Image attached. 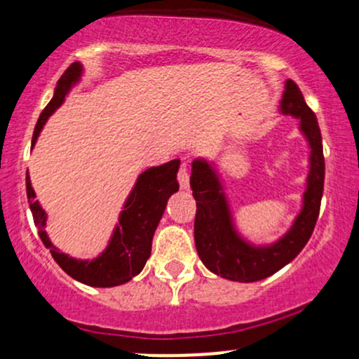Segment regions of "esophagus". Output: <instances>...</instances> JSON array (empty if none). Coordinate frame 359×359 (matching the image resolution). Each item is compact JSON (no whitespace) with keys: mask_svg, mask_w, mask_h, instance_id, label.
Wrapping results in <instances>:
<instances>
[{"mask_svg":"<svg viewBox=\"0 0 359 359\" xmlns=\"http://www.w3.org/2000/svg\"><path fill=\"white\" fill-rule=\"evenodd\" d=\"M177 179H179V184L182 189H189V168L185 163H182L179 168V174H177Z\"/></svg>","mask_w":359,"mask_h":359,"instance_id":"1","label":"esophagus"}]
</instances>
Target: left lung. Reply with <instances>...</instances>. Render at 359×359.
I'll return each instance as SVG.
<instances>
[{"instance_id": "obj_1", "label": "left lung", "mask_w": 359, "mask_h": 359, "mask_svg": "<svg viewBox=\"0 0 359 359\" xmlns=\"http://www.w3.org/2000/svg\"><path fill=\"white\" fill-rule=\"evenodd\" d=\"M282 111L300 118V128L311 145V172L302 211L290 231L275 245L255 248L243 241L231 224V216L216 172L204 160H196L192 163L191 187L197 204L194 219L196 248L204 265L222 278L257 282L270 277L297 257L316 228L324 191V151L319 123L294 81H287L285 84Z\"/></svg>"}]
</instances>
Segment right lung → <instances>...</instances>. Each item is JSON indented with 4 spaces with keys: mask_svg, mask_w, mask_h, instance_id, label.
Here are the masks:
<instances>
[{
    "mask_svg": "<svg viewBox=\"0 0 359 359\" xmlns=\"http://www.w3.org/2000/svg\"><path fill=\"white\" fill-rule=\"evenodd\" d=\"M81 64L74 62L67 67V71L62 74L57 82L55 94L45 106L40 114L34 130L32 145L36 142L40 130L47 121V118L55 111L64 101L65 94L72 82H76L81 76ZM179 160H170L160 167H151L138 177V182L128 197L125 209L119 216V224L114 229L109 246L104 253L90 262L74 259L67 255L60 253L48 240L45 233V212L39 203H35V192L30 184V177L27 172V197L30 203L34 222L39 231L40 240L43 241L45 248L50 250L53 259L59 263V266L72 278L79 280L90 287H116L121 283L130 282L135 275L145 266L151 251V240L154 233L158 226L162 214L165 211L168 197L179 191L177 182V172H179Z\"/></svg>",
    "mask_w": 359,
    "mask_h": 359,
    "instance_id": "right-lung-1",
    "label": "right lung"
}]
</instances>
